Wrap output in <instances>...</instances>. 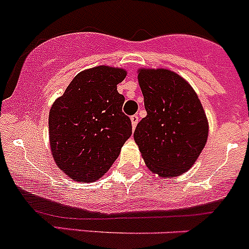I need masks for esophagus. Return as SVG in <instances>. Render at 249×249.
<instances>
[{
    "instance_id": "obj_1",
    "label": "esophagus",
    "mask_w": 249,
    "mask_h": 249,
    "mask_svg": "<svg viewBox=\"0 0 249 249\" xmlns=\"http://www.w3.org/2000/svg\"><path fill=\"white\" fill-rule=\"evenodd\" d=\"M131 122H132V127H133V128H136V126L138 124V122H140V117H138L137 115L131 116Z\"/></svg>"
}]
</instances>
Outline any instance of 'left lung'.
<instances>
[{"instance_id": "left-lung-1", "label": "left lung", "mask_w": 249, "mask_h": 249, "mask_svg": "<svg viewBox=\"0 0 249 249\" xmlns=\"http://www.w3.org/2000/svg\"><path fill=\"white\" fill-rule=\"evenodd\" d=\"M138 83L147 116L137 124L133 137L144 163L159 177L184 174L209 137L201 102L185 79L168 69H140Z\"/></svg>"}]
</instances>
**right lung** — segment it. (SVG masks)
I'll list each match as a JSON object with an SVG mask.
<instances>
[{
	"label": "right lung",
	"instance_id": "add662e5",
	"mask_svg": "<svg viewBox=\"0 0 249 249\" xmlns=\"http://www.w3.org/2000/svg\"><path fill=\"white\" fill-rule=\"evenodd\" d=\"M126 75L106 65L84 70L50 108L52 156L72 180H99L131 137V120L122 112L124 97L117 91Z\"/></svg>",
	"mask_w": 249,
	"mask_h": 249
}]
</instances>
